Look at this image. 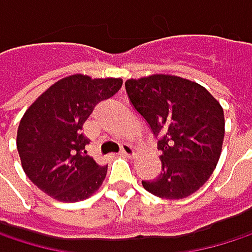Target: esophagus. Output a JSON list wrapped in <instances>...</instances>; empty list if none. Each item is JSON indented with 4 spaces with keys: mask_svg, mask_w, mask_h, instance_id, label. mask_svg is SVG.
Instances as JSON below:
<instances>
[{
    "mask_svg": "<svg viewBox=\"0 0 252 252\" xmlns=\"http://www.w3.org/2000/svg\"><path fill=\"white\" fill-rule=\"evenodd\" d=\"M121 154H122V155H125V157H134L136 151H134V148H133L131 145L124 143V145L121 146Z\"/></svg>",
    "mask_w": 252,
    "mask_h": 252,
    "instance_id": "1",
    "label": "esophagus"
}]
</instances>
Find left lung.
<instances>
[{
    "label": "left lung",
    "instance_id": "1",
    "mask_svg": "<svg viewBox=\"0 0 252 252\" xmlns=\"http://www.w3.org/2000/svg\"><path fill=\"white\" fill-rule=\"evenodd\" d=\"M128 98L158 139L163 169L142 181L161 199H184L212 175L224 140V112L202 85L169 74L125 82Z\"/></svg>",
    "mask_w": 252,
    "mask_h": 252
}]
</instances>
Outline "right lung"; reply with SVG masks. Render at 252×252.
<instances>
[{
	"instance_id": "1",
	"label": "right lung",
	"mask_w": 252,
	"mask_h": 252,
	"mask_svg": "<svg viewBox=\"0 0 252 252\" xmlns=\"http://www.w3.org/2000/svg\"><path fill=\"white\" fill-rule=\"evenodd\" d=\"M121 79L73 74L58 80L25 112L17 128V152L30 181L60 202L95 192L107 173L86 154L83 124L97 103L115 95Z\"/></svg>"
}]
</instances>
